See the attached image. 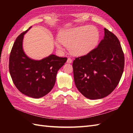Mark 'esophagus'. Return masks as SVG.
Here are the masks:
<instances>
[{
    "label": "esophagus",
    "mask_w": 133,
    "mask_h": 133,
    "mask_svg": "<svg viewBox=\"0 0 133 133\" xmlns=\"http://www.w3.org/2000/svg\"><path fill=\"white\" fill-rule=\"evenodd\" d=\"M66 62H67L68 63H71L72 62V59H71V58H68V59H67V61H66Z\"/></svg>",
    "instance_id": "obj_1"
}]
</instances>
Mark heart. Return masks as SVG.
Wrapping results in <instances>:
<instances>
[{"label":"heart","instance_id":"heart-1","mask_svg":"<svg viewBox=\"0 0 133 133\" xmlns=\"http://www.w3.org/2000/svg\"><path fill=\"white\" fill-rule=\"evenodd\" d=\"M99 37V30L95 26L82 25L63 30L54 44L60 50H63L64 45L69 48L73 55L83 56L94 49Z\"/></svg>","mask_w":133,"mask_h":133}]
</instances>
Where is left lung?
Returning a JSON list of instances; mask_svg holds the SVG:
<instances>
[{
    "label": "left lung",
    "mask_w": 133,
    "mask_h": 133,
    "mask_svg": "<svg viewBox=\"0 0 133 133\" xmlns=\"http://www.w3.org/2000/svg\"><path fill=\"white\" fill-rule=\"evenodd\" d=\"M124 67V55L119 39L104 28V37L98 46L73 61L75 85L88 99L103 98L118 85Z\"/></svg>",
    "instance_id": "8db88e82"
}]
</instances>
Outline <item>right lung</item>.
<instances>
[{"label":"right lung","instance_id":"obj_1","mask_svg":"<svg viewBox=\"0 0 133 133\" xmlns=\"http://www.w3.org/2000/svg\"><path fill=\"white\" fill-rule=\"evenodd\" d=\"M31 26L20 34L12 47L9 69L13 82L22 93L33 98L45 96L53 89L58 71L66 58L51 54L42 60L29 58L23 48L24 35Z\"/></svg>","mask_w":133,"mask_h":133}]
</instances>
